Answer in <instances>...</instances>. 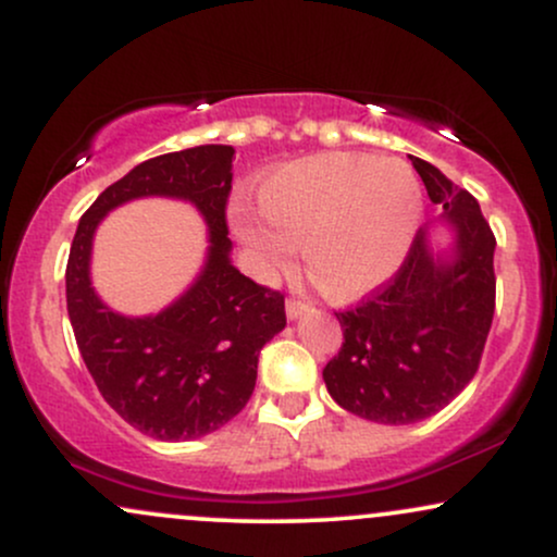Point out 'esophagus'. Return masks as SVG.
<instances>
[{"label": "esophagus", "instance_id": "obj_1", "mask_svg": "<svg viewBox=\"0 0 557 557\" xmlns=\"http://www.w3.org/2000/svg\"><path fill=\"white\" fill-rule=\"evenodd\" d=\"M306 311H309V306L306 304H300V300H287L285 304V314H287V319H300L306 314Z\"/></svg>", "mask_w": 557, "mask_h": 557}]
</instances>
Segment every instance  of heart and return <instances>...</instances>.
I'll use <instances>...</instances> for the list:
<instances>
[{
  "label": "heart",
  "instance_id": "1",
  "mask_svg": "<svg viewBox=\"0 0 557 557\" xmlns=\"http://www.w3.org/2000/svg\"><path fill=\"white\" fill-rule=\"evenodd\" d=\"M259 212H233V233L264 277L304 264L332 300H356L400 270L417 238L421 185L395 157L314 154L287 162L259 185Z\"/></svg>",
  "mask_w": 557,
  "mask_h": 557
}]
</instances>
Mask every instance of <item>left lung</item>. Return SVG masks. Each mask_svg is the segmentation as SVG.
<instances>
[{
  "label": "left lung",
  "instance_id": "left-lung-1",
  "mask_svg": "<svg viewBox=\"0 0 557 557\" xmlns=\"http://www.w3.org/2000/svg\"><path fill=\"white\" fill-rule=\"evenodd\" d=\"M411 164L450 246L419 230L389 285L337 311L345 343L322 372L337 406L389 426L434 417L474 380L495 314V235L476 198L424 159Z\"/></svg>",
  "mask_w": 557,
  "mask_h": 557
}]
</instances>
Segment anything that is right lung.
Segmentation results:
<instances>
[{"label": "right lung", "mask_w": 557, "mask_h": 557, "mask_svg": "<svg viewBox=\"0 0 557 557\" xmlns=\"http://www.w3.org/2000/svg\"><path fill=\"white\" fill-rule=\"evenodd\" d=\"M233 146L209 144L140 162L81 216L70 246L65 287L75 343L101 398L138 432L183 443L238 417L257 385L259 354L285 330V298L240 274L230 261L225 207ZM149 195L188 200L208 222V259L188 292L159 315L125 318L90 285L98 222Z\"/></svg>", "instance_id": "obj_1"}]
</instances>
